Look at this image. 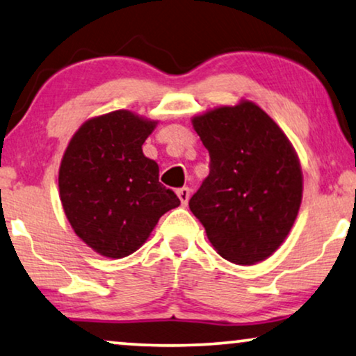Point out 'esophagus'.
Here are the masks:
<instances>
[{
    "label": "esophagus",
    "mask_w": 356,
    "mask_h": 356,
    "mask_svg": "<svg viewBox=\"0 0 356 356\" xmlns=\"http://www.w3.org/2000/svg\"><path fill=\"white\" fill-rule=\"evenodd\" d=\"M177 194H178L179 201H181V206H186L188 201H189V194H191V191H189V188H179L178 191H177Z\"/></svg>",
    "instance_id": "1"
}]
</instances>
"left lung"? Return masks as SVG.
<instances>
[{
    "instance_id": "1",
    "label": "left lung",
    "mask_w": 356,
    "mask_h": 356,
    "mask_svg": "<svg viewBox=\"0 0 356 356\" xmlns=\"http://www.w3.org/2000/svg\"><path fill=\"white\" fill-rule=\"evenodd\" d=\"M211 172L189 199L218 254L256 264L293 227L303 196L298 155L274 120L250 100L194 116Z\"/></svg>"
}]
</instances>
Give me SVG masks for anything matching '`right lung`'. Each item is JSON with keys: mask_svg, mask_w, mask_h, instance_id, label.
<instances>
[{"mask_svg": "<svg viewBox=\"0 0 356 356\" xmlns=\"http://www.w3.org/2000/svg\"><path fill=\"white\" fill-rule=\"evenodd\" d=\"M157 126L128 110L87 120L63 155L58 186L76 235L105 257H126L147 240L159 218L179 206L143 154Z\"/></svg>", "mask_w": 356, "mask_h": 356, "instance_id": "add662e5", "label": "right lung"}]
</instances>
